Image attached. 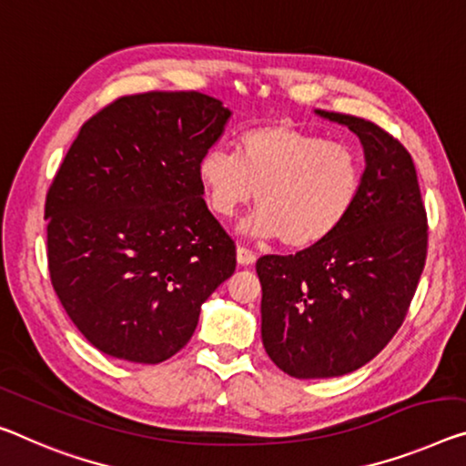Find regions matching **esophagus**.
Listing matches in <instances>:
<instances>
[{"instance_id":"esophagus-1","label":"esophagus","mask_w":466,"mask_h":466,"mask_svg":"<svg viewBox=\"0 0 466 466\" xmlns=\"http://www.w3.org/2000/svg\"><path fill=\"white\" fill-rule=\"evenodd\" d=\"M254 260H256V254L252 252V249L238 246V262L241 264V267H248V264H252Z\"/></svg>"}]
</instances>
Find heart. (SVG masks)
<instances>
[{
	"label": "heart",
	"instance_id": "b5f03b06",
	"mask_svg": "<svg viewBox=\"0 0 466 466\" xmlns=\"http://www.w3.org/2000/svg\"><path fill=\"white\" fill-rule=\"evenodd\" d=\"M198 178L217 217L233 218L256 198L254 233L279 235L288 248H310L354 212L364 164L352 143L279 120L241 131L235 154L210 147L198 164Z\"/></svg>",
	"mask_w": 466,
	"mask_h": 466
}]
</instances>
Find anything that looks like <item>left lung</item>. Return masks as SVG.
I'll use <instances>...</instances> for the list:
<instances>
[{"mask_svg": "<svg viewBox=\"0 0 466 466\" xmlns=\"http://www.w3.org/2000/svg\"><path fill=\"white\" fill-rule=\"evenodd\" d=\"M360 137L362 191L331 238L262 256V343L283 373L339 377L381 352L402 327L427 258V210L400 139L370 120L319 110Z\"/></svg>", "mask_w": 466, "mask_h": 466, "instance_id": "1", "label": "left lung"}]
</instances>
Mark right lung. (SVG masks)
<instances>
[{
    "label": "right lung",
    "instance_id": "1",
    "mask_svg": "<svg viewBox=\"0 0 466 466\" xmlns=\"http://www.w3.org/2000/svg\"><path fill=\"white\" fill-rule=\"evenodd\" d=\"M231 112L199 91L116 97L85 120L46 198L49 279L99 352L158 364L235 270L204 202L202 156Z\"/></svg>",
    "mask_w": 466,
    "mask_h": 466
}]
</instances>
